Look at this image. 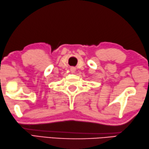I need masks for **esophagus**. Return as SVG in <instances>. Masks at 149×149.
Listing matches in <instances>:
<instances>
[{
    "instance_id": "34e87169",
    "label": "esophagus",
    "mask_w": 149,
    "mask_h": 149,
    "mask_svg": "<svg viewBox=\"0 0 149 149\" xmlns=\"http://www.w3.org/2000/svg\"><path fill=\"white\" fill-rule=\"evenodd\" d=\"M70 71H71V72H74L75 71H76V69H75L74 68H71Z\"/></svg>"
}]
</instances>
